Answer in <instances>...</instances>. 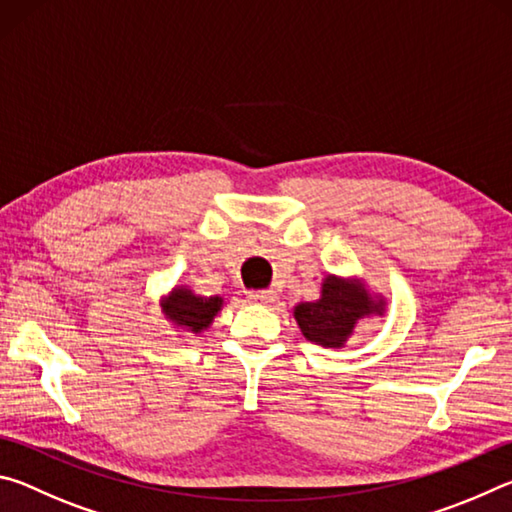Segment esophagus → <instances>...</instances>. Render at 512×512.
<instances>
[{
  "mask_svg": "<svg viewBox=\"0 0 512 512\" xmlns=\"http://www.w3.org/2000/svg\"><path fill=\"white\" fill-rule=\"evenodd\" d=\"M250 302H259V305H266V302H273L275 296L271 291H248Z\"/></svg>",
  "mask_w": 512,
  "mask_h": 512,
  "instance_id": "34e87169",
  "label": "esophagus"
}]
</instances>
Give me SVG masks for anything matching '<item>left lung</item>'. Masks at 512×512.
Returning <instances> with one entry per match:
<instances>
[{"mask_svg": "<svg viewBox=\"0 0 512 512\" xmlns=\"http://www.w3.org/2000/svg\"><path fill=\"white\" fill-rule=\"evenodd\" d=\"M370 311H381V302L377 305L368 298L366 291L329 275L323 282L320 300L302 302L293 311V316L311 343L341 348L352 334L354 323Z\"/></svg>", "mask_w": 512, "mask_h": 512, "instance_id": "left-lung-1", "label": "left lung"}]
</instances>
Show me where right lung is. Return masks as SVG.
Segmentation results:
<instances>
[{
    "mask_svg": "<svg viewBox=\"0 0 512 512\" xmlns=\"http://www.w3.org/2000/svg\"><path fill=\"white\" fill-rule=\"evenodd\" d=\"M219 309L221 298H198L187 289H176L164 302V314L176 325H183L192 332H201L210 325Z\"/></svg>",
    "mask_w": 512,
    "mask_h": 512,
    "instance_id": "add662e5",
    "label": "right lung"
}]
</instances>
